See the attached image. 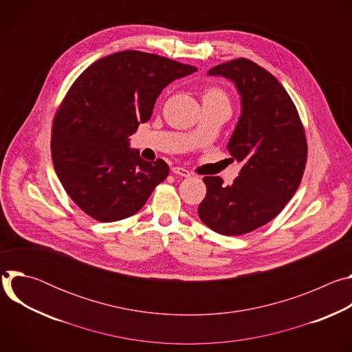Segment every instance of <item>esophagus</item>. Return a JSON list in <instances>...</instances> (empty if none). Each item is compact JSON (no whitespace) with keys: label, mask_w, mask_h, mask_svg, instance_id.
<instances>
[{"label":"esophagus","mask_w":352,"mask_h":352,"mask_svg":"<svg viewBox=\"0 0 352 352\" xmlns=\"http://www.w3.org/2000/svg\"><path fill=\"white\" fill-rule=\"evenodd\" d=\"M171 171L174 173V174H177V175H179V177H190V173L186 170V168H184V167H173L171 168Z\"/></svg>","instance_id":"34e87169"}]
</instances>
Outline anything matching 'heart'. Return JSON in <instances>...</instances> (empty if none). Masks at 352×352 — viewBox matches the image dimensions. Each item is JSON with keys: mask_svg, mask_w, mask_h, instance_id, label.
<instances>
[{"mask_svg": "<svg viewBox=\"0 0 352 352\" xmlns=\"http://www.w3.org/2000/svg\"><path fill=\"white\" fill-rule=\"evenodd\" d=\"M206 98H224L226 100V96L221 90H219L216 87H210V89L205 90V93H204V100H206Z\"/></svg>", "mask_w": 352, "mask_h": 352, "instance_id": "b5f03b06", "label": "heart"}]
</instances>
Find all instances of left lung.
<instances>
[{"label":"left lung","instance_id":"8db88e82","mask_svg":"<svg viewBox=\"0 0 352 352\" xmlns=\"http://www.w3.org/2000/svg\"><path fill=\"white\" fill-rule=\"evenodd\" d=\"M231 80L241 96V116L230 138V155L242 164L232 185L205 177L206 196L197 213L221 235H242L273 220L289 202L307 164V138L283 85L246 58L209 69Z\"/></svg>","mask_w":352,"mask_h":352}]
</instances>
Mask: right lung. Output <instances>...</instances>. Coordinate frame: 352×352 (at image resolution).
Returning a JSON list of instances; mask_svg holds the SVG:
<instances>
[{"label": "right lung", "mask_w": 352, "mask_h": 352, "mask_svg": "<svg viewBox=\"0 0 352 352\" xmlns=\"http://www.w3.org/2000/svg\"><path fill=\"white\" fill-rule=\"evenodd\" d=\"M197 71L166 57L126 50L87 67L60 106L52 136L56 173L90 217L111 223L138 213L168 175L129 147V136L150 120L162 90Z\"/></svg>", "instance_id": "right-lung-1"}]
</instances>
